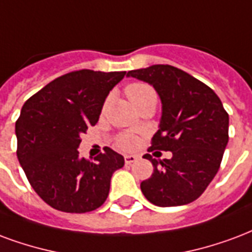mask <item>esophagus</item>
Returning <instances> with one entry per match:
<instances>
[{
    "instance_id": "obj_1",
    "label": "esophagus",
    "mask_w": 252,
    "mask_h": 252,
    "mask_svg": "<svg viewBox=\"0 0 252 252\" xmlns=\"http://www.w3.org/2000/svg\"><path fill=\"white\" fill-rule=\"evenodd\" d=\"M124 159H126V164H132L137 161V156H135V155H126Z\"/></svg>"
}]
</instances>
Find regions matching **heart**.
I'll list each match as a JSON object with an SVG mask.
<instances>
[{
  "label": "heart",
  "mask_w": 252,
  "mask_h": 252,
  "mask_svg": "<svg viewBox=\"0 0 252 252\" xmlns=\"http://www.w3.org/2000/svg\"><path fill=\"white\" fill-rule=\"evenodd\" d=\"M126 96H128V98H129V101H131L135 107L137 104H140L141 101H144L145 98L151 97V96H156L154 92V89L151 88L150 85L140 83L128 85L126 89ZM120 145L123 148H126V150H131V148H133L136 145V140L133 137L124 136V137H121L120 139Z\"/></svg>",
  "instance_id": "1"
}]
</instances>
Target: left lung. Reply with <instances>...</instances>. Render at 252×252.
<instances>
[{"label":"left lung","instance_id":"1","mask_svg":"<svg viewBox=\"0 0 252 252\" xmlns=\"http://www.w3.org/2000/svg\"><path fill=\"white\" fill-rule=\"evenodd\" d=\"M126 77L150 84L161 101L159 129L151 150L171 151V159H152L150 179L141 182L147 200L159 207L196 200L215 178L228 143V115L206 84L171 65L129 70Z\"/></svg>","mask_w":252,"mask_h":252}]
</instances>
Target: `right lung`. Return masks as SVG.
<instances>
[{"mask_svg": "<svg viewBox=\"0 0 252 252\" xmlns=\"http://www.w3.org/2000/svg\"><path fill=\"white\" fill-rule=\"evenodd\" d=\"M126 72H70L22 105L16 121L17 158L37 195L63 212L84 214L107 200L111 178L124 158L105 147L80 158V136L98 121L102 105Z\"/></svg>", "mask_w": 252, "mask_h": 252, "instance_id": "obj_1", "label": "right lung"}]
</instances>
